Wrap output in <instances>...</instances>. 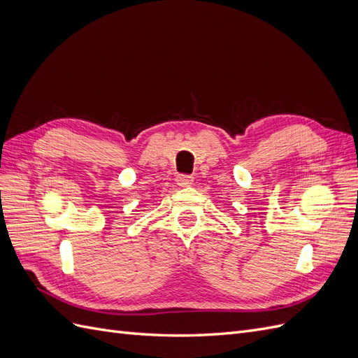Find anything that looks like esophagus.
Wrapping results in <instances>:
<instances>
[{
    "label": "esophagus",
    "mask_w": 358,
    "mask_h": 358,
    "mask_svg": "<svg viewBox=\"0 0 358 358\" xmlns=\"http://www.w3.org/2000/svg\"><path fill=\"white\" fill-rule=\"evenodd\" d=\"M176 182H178L179 187L187 188V187H191V185H192L194 178H192V176H188V175H179V176L176 178Z\"/></svg>",
    "instance_id": "obj_1"
}]
</instances>
